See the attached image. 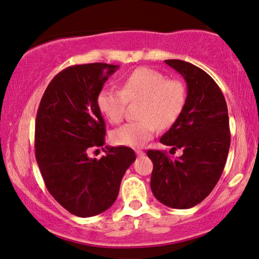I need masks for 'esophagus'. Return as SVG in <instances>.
Masks as SVG:
<instances>
[{"instance_id":"1","label":"esophagus","mask_w":259,"mask_h":259,"mask_svg":"<svg viewBox=\"0 0 259 259\" xmlns=\"http://www.w3.org/2000/svg\"><path fill=\"white\" fill-rule=\"evenodd\" d=\"M136 154L138 155V157H143V155H144L145 153L143 151H141V150H136Z\"/></svg>"}]
</instances>
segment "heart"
<instances>
[{
	"mask_svg": "<svg viewBox=\"0 0 259 259\" xmlns=\"http://www.w3.org/2000/svg\"><path fill=\"white\" fill-rule=\"evenodd\" d=\"M141 101L137 117L110 134L115 145L139 147L154 136L158 126L169 128L182 114L187 102V89L180 79H167L160 71L137 68L122 80V89L105 88L98 94L100 113L110 123H120L128 102Z\"/></svg>",
	"mask_w": 259,
	"mask_h": 259,
	"instance_id": "obj_1",
	"label": "heart"
}]
</instances>
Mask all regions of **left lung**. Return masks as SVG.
Segmentation results:
<instances>
[{"mask_svg": "<svg viewBox=\"0 0 259 259\" xmlns=\"http://www.w3.org/2000/svg\"><path fill=\"white\" fill-rule=\"evenodd\" d=\"M166 64L183 76L188 94L184 109L160 143L181 149L171 159L166 152L149 150L153 162L151 190L160 203L171 208H190L199 204L218 183L227 160L231 133L227 104L210 75L181 60Z\"/></svg>", "mask_w": 259, "mask_h": 259, "instance_id": "1", "label": "left lung"}]
</instances>
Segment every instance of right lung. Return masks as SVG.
<instances>
[{"label": "right lung", "instance_id": "1", "mask_svg": "<svg viewBox=\"0 0 259 259\" xmlns=\"http://www.w3.org/2000/svg\"><path fill=\"white\" fill-rule=\"evenodd\" d=\"M117 69L107 63L65 68L47 86L36 113L35 158L45 184L57 203L81 218L112 206L123 175L136 160L126 146H106L100 160L89 157L92 147L105 145L97 98Z\"/></svg>", "mask_w": 259, "mask_h": 259}]
</instances>
